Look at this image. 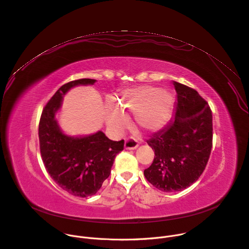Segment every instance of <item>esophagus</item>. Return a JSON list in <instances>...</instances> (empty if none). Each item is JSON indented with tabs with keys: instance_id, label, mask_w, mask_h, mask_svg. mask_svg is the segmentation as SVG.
Instances as JSON below:
<instances>
[{
	"instance_id": "34e87169",
	"label": "esophagus",
	"mask_w": 249,
	"mask_h": 249,
	"mask_svg": "<svg viewBox=\"0 0 249 249\" xmlns=\"http://www.w3.org/2000/svg\"><path fill=\"white\" fill-rule=\"evenodd\" d=\"M139 146V142L134 137H129L125 140L124 147L126 150H135Z\"/></svg>"
}]
</instances>
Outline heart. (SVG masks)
Instances as JSON below:
<instances>
[{
  "instance_id": "1",
  "label": "heart",
  "mask_w": 249,
  "mask_h": 249,
  "mask_svg": "<svg viewBox=\"0 0 249 249\" xmlns=\"http://www.w3.org/2000/svg\"><path fill=\"white\" fill-rule=\"evenodd\" d=\"M173 105V96L166 89L151 85H139L123 90L116 106L107 102L105 123L116 134L128 126L127 116L134 115L136 124L146 131H156L164 126Z\"/></svg>"
}]
</instances>
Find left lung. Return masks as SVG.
Instances as JSON below:
<instances>
[{"mask_svg":"<svg viewBox=\"0 0 249 249\" xmlns=\"http://www.w3.org/2000/svg\"><path fill=\"white\" fill-rule=\"evenodd\" d=\"M175 114L170 123L147 141L155 151L145 178L158 190L179 192L200 177L213 146V115L205 99L184 84L174 81Z\"/></svg>","mask_w":249,"mask_h":249,"instance_id":"left-lung-1","label":"left lung"}]
</instances>
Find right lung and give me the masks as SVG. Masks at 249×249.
Returning a JSON list of instances; mask_svg holds the SVG:
<instances>
[{
    "label": "right lung",
    "instance_id": "1",
    "mask_svg": "<svg viewBox=\"0 0 249 249\" xmlns=\"http://www.w3.org/2000/svg\"><path fill=\"white\" fill-rule=\"evenodd\" d=\"M95 82V79L82 78L62 85L43 108L38 126L40 154L48 173L61 189L80 197L99 191L110 175L116 155L124 149V140L112 141L102 131L70 136L58 124L56 113L63 96L75 86Z\"/></svg>",
    "mask_w": 249,
    "mask_h": 249
}]
</instances>
